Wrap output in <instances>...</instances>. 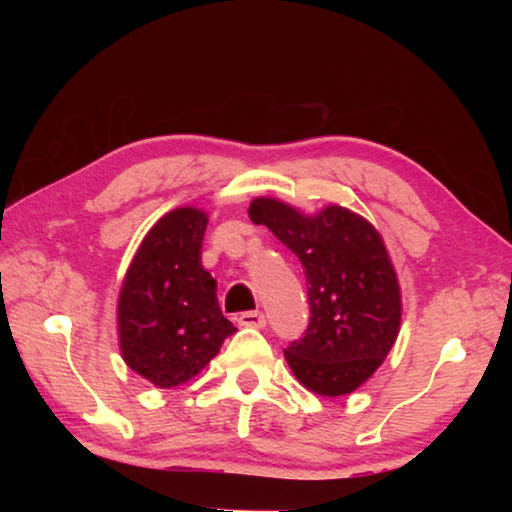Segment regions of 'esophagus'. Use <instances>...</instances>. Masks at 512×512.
<instances>
[{"label": "esophagus", "instance_id": "1", "mask_svg": "<svg viewBox=\"0 0 512 512\" xmlns=\"http://www.w3.org/2000/svg\"><path fill=\"white\" fill-rule=\"evenodd\" d=\"M237 324L240 326H249V328H263L268 321H265V314L258 312V310H251V312H242L240 317H237Z\"/></svg>", "mask_w": 512, "mask_h": 512}]
</instances>
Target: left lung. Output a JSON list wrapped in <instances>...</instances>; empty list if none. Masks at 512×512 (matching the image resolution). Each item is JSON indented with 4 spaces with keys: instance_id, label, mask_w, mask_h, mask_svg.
Returning a JSON list of instances; mask_svg holds the SVG:
<instances>
[{
    "instance_id": "left-lung-1",
    "label": "left lung",
    "mask_w": 512,
    "mask_h": 512,
    "mask_svg": "<svg viewBox=\"0 0 512 512\" xmlns=\"http://www.w3.org/2000/svg\"><path fill=\"white\" fill-rule=\"evenodd\" d=\"M249 216L268 226L305 270L310 324L284 349L293 375L321 396L352 394L382 366L401 326V291L380 233L338 205L305 216L258 198Z\"/></svg>"
}]
</instances>
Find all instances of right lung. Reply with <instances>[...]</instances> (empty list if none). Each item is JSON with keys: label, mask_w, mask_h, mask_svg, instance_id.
I'll return each instance as SVG.
<instances>
[{"label": "right lung", "mask_w": 512, "mask_h": 512, "mask_svg": "<svg viewBox=\"0 0 512 512\" xmlns=\"http://www.w3.org/2000/svg\"><path fill=\"white\" fill-rule=\"evenodd\" d=\"M207 214L181 207L144 237L118 296L121 352L160 389L200 373L237 328L223 317L216 279L202 268Z\"/></svg>", "instance_id": "obj_1"}]
</instances>
